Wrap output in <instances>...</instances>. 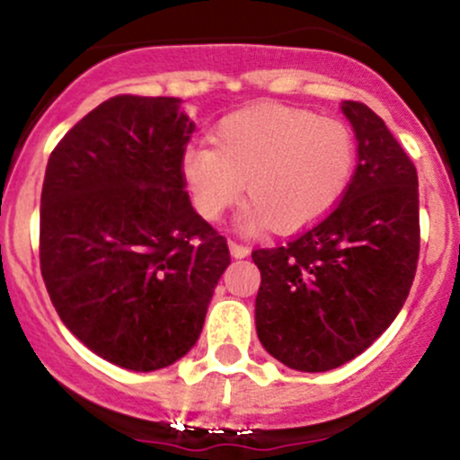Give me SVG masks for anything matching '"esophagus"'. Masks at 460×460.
<instances>
[{"label": "esophagus", "instance_id": "34e87169", "mask_svg": "<svg viewBox=\"0 0 460 460\" xmlns=\"http://www.w3.org/2000/svg\"><path fill=\"white\" fill-rule=\"evenodd\" d=\"M229 252H231V256L238 258V260L249 256V247H244V244H240V243H234V240L229 243Z\"/></svg>", "mask_w": 460, "mask_h": 460}]
</instances>
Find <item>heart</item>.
<instances>
[{"label": "heart", "mask_w": 460, "mask_h": 460, "mask_svg": "<svg viewBox=\"0 0 460 460\" xmlns=\"http://www.w3.org/2000/svg\"><path fill=\"white\" fill-rule=\"evenodd\" d=\"M213 148L193 144L180 171L193 207L207 220L244 191L252 204L240 231L267 225L298 231L327 216L345 196L356 169V140L347 124L282 104H253L225 115L213 128Z\"/></svg>", "instance_id": "heart-1"}]
</instances>
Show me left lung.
Listing matches in <instances>:
<instances>
[{
    "instance_id": "8db88e82",
    "label": "left lung",
    "mask_w": 460,
    "mask_h": 460,
    "mask_svg": "<svg viewBox=\"0 0 460 460\" xmlns=\"http://www.w3.org/2000/svg\"><path fill=\"white\" fill-rule=\"evenodd\" d=\"M358 166L341 204L285 247L252 253L260 269L256 332L298 372L363 354L405 305L419 262V175L383 119L342 102Z\"/></svg>"
}]
</instances>
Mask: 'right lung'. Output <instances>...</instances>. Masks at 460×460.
Segmentation results:
<instances>
[{
  "mask_svg": "<svg viewBox=\"0 0 460 460\" xmlns=\"http://www.w3.org/2000/svg\"><path fill=\"white\" fill-rule=\"evenodd\" d=\"M196 131L178 97L118 95L50 153L40 262L50 303L93 354L155 372L198 342L229 247L184 191Z\"/></svg>",
  "mask_w": 460,
  "mask_h": 460,
  "instance_id": "add662e5",
  "label": "right lung"
}]
</instances>
